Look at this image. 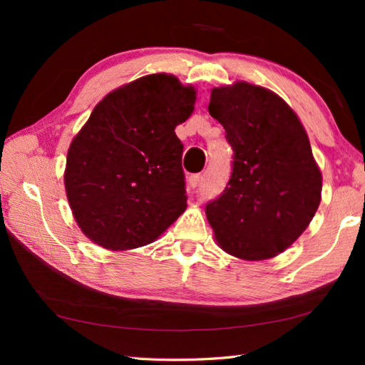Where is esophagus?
Listing matches in <instances>:
<instances>
[{"label":"esophagus","instance_id":"34e87169","mask_svg":"<svg viewBox=\"0 0 365 365\" xmlns=\"http://www.w3.org/2000/svg\"><path fill=\"white\" fill-rule=\"evenodd\" d=\"M201 180H202V175H201V174H193V175H190V177H188V183H190V187H191V188L200 187Z\"/></svg>","mask_w":365,"mask_h":365}]
</instances>
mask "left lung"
<instances>
[{"instance_id":"left-lung-1","label":"left lung","mask_w":365,"mask_h":365,"mask_svg":"<svg viewBox=\"0 0 365 365\" xmlns=\"http://www.w3.org/2000/svg\"><path fill=\"white\" fill-rule=\"evenodd\" d=\"M209 114L233 150L225 190L206 205L228 255L262 261L306 230L320 202L322 175L296 114L282 98L246 82L214 88Z\"/></svg>"}]
</instances>
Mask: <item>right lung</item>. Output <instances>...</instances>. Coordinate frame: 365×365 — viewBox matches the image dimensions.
Returning a JSON list of instances; mask_svg holds the SVG:
<instances>
[{
	"mask_svg": "<svg viewBox=\"0 0 365 365\" xmlns=\"http://www.w3.org/2000/svg\"><path fill=\"white\" fill-rule=\"evenodd\" d=\"M195 88L165 73L109 93L67 153L66 191L91 242L123 251L156 240L187 207L183 145L175 127L193 113Z\"/></svg>",
	"mask_w": 365,
	"mask_h": 365,
	"instance_id": "1",
	"label": "right lung"
}]
</instances>
